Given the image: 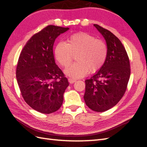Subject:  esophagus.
<instances>
[{"mask_svg": "<svg viewBox=\"0 0 147 147\" xmlns=\"http://www.w3.org/2000/svg\"><path fill=\"white\" fill-rule=\"evenodd\" d=\"M68 81H69V82L72 84V83H74V82H76V80L75 79H73V78H69Z\"/></svg>", "mask_w": 147, "mask_h": 147, "instance_id": "1", "label": "esophagus"}]
</instances>
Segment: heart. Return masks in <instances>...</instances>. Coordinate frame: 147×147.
<instances>
[{
	"instance_id": "heart-1",
	"label": "heart",
	"mask_w": 147,
	"mask_h": 147,
	"mask_svg": "<svg viewBox=\"0 0 147 147\" xmlns=\"http://www.w3.org/2000/svg\"><path fill=\"white\" fill-rule=\"evenodd\" d=\"M54 54L61 66L66 67L76 55L75 63L65 69V73L73 79L85 76L90 72L95 73L104 65L107 57L105 43L96 39L87 33L81 32L71 35L66 42H60L55 45Z\"/></svg>"
}]
</instances>
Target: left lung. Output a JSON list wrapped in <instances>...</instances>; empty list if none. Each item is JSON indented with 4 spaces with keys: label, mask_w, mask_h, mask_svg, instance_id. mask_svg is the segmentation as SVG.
I'll use <instances>...</instances> for the list:
<instances>
[{
    "label": "left lung",
    "mask_w": 147,
    "mask_h": 147,
    "mask_svg": "<svg viewBox=\"0 0 147 147\" xmlns=\"http://www.w3.org/2000/svg\"><path fill=\"white\" fill-rule=\"evenodd\" d=\"M94 26L104 37L107 57L104 65L85 80V104L92 111L104 112L113 107L126 92L131 70L129 59L120 40L98 24Z\"/></svg>",
    "instance_id": "left-lung-1"
}]
</instances>
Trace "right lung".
Listing matches in <instances>:
<instances>
[{
	"label": "right lung",
	"mask_w": 147,
	"mask_h": 147,
	"mask_svg": "<svg viewBox=\"0 0 147 147\" xmlns=\"http://www.w3.org/2000/svg\"><path fill=\"white\" fill-rule=\"evenodd\" d=\"M69 30L49 25L31 37L20 54L16 79L24 101L34 110L51 114L59 110L68 80L55 64L53 46Z\"/></svg>",
	"instance_id": "add662e5"
}]
</instances>
